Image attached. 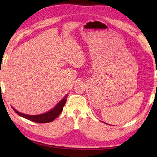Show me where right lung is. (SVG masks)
Segmentation results:
<instances>
[{"mask_svg": "<svg viewBox=\"0 0 157 157\" xmlns=\"http://www.w3.org/2000/svg\"><path fill=\"white\" fill-rule=\"evenodd\" d=\"M68 94H66L64 97H63L62 100H61L57 104L53 107L52 109L50 111L45 112L44 113L38 114V115H28V114L21 113L19 111L12 107L16 113H17L18 116H20L23 118L28 119L29 121H31L33 122H35V123H47L52 122L55 120L57 117L62 113L63 110V107H64L66 102V98H67Z\"/></svg>", "mask_w": 157, "mask_h": 157, "instance_id": "right-lung-1", "label": "right lung"}]
</instances>
